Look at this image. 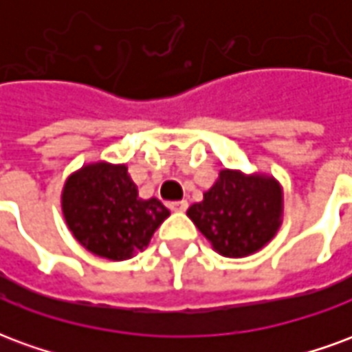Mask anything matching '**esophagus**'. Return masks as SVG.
I'll list each match as a JSON object with an SVG mask.
<instances>
[{
  "instance_id": "34e87169",
  "label": "esophagus",
  "mask_w": 352,
  "mask_h": 352,
  "mask_svg": "<svg viewBox=\"0 0 352 352\" xmlns=\"http://www.w3.org/2000/svg\"><path fill=\"white\" fill-rule=\"evenodd\" d=\"M186 207H188V204H186L184 199H181V201H171V204H169V209L175 211V213H183V211H186Z\"/></svg>"
}]
</instances>
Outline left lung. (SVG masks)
Wrapping results in <instances>:
<instances>
[{"label": "left lung", "mask_w": 352, "mask_h": 352, "mask_svg": "<svg viewBox=\"0 0 352 352\" xmlns=\"http://www.w3.org/2000/svg\"><path fill=\"white\" fill-rule=\"evenodd\" d=\"M283 211V186L275 177L224 168L186 214L219 254L245 258L275 237Z\"/></svg>", "instance_id": "obj_1"}]
</instances>
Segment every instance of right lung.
Returning a JSON list of instances; mask_svg holds the SVG:
<instances>
[{
    "instance_id": "1",
    "label": "right lung",
    "mask_w": 352,
    "mask_h": 352,
    "mask_svg": "<svg viewBox=\"0 0 352 352\" xmlns=\"http://www.w3.org/2000/svg\"><path fill=\"white\" fill-rule=\"evenodd\" d=\"M60 201L73 237L96 256L115 262L143 251L169 217L160 199L139 198L126 164L105 160L73 171L65 179Z\"/></svg>"
}]
</instances>
